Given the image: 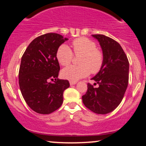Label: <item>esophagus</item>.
I'll list each match as a JSON object with an SVG mask.
<instances>
[{
	"label": "esophagus",
	"mask_w": 146,
	"mask_h": 146,
	"mask_svg": "<svg viewBox=\"0 0 146 146\" xmlns=\"http://www.w3.org/2000/svg\"><path fill=\"white\" fill-rule=\"evenodd\" d=\"M77 84V82H70V84L71 85H75V84Z\"/></svg>",
	"instance_id": "34e87169"
}]
</instances>
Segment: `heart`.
Wrapping results in <instances>:
<instances>
[{
    "label": "heart",
    "mask_w": 146,
    "mask_h": 146,
    "mask_svg": "<svg viewBox=\"0 0 146 146\" xmlns=\"http://www.w3.org/2000/svg\"><path fill=\"white\" fill-rule=\"evenodd\" d=\"M73 53L76 56H81L80 66H69L62 70L61 76L71 82H76L90 74L98 73L104 64V55L97 48L95 42L87 38H79L72 42ZM56 58L62 66H67L71 62L73 53L68 45H60L56 53Z\"/></svg>",
    "instance_id": "heart-1"
}]
</instances>
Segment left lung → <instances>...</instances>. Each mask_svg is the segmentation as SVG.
Returning a JSON list of instances; mask_svg holds the SVG:
<instances>
[{
	"label": "left lung",
	"instance_id": "left-lung-1",
	"mask_svg": "<svg viewBox=\"0 0 146 146\" xmlns=\"http://www.w3.org/2000/svg\"><path fill=\"white\" fill-rule=\"evenodd\" d=\"M100 43L104 55L102 69L91 80L98 88L88 84L82 102L87 108L97 114L112 112L119 105L128 84L129 62L121 45L104 36L92 35Z\"/></svg>",
	"mask_w": 146,
	"mask_h": 146
}]
</instances>
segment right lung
<instances>
[{
  "label": "right lung",
  "mask_w": 146,
  "mask_h": 146,
  "mask_svg": "<svg viewBox=\"0 0 146 146\" xmlns=\"http://www.w3.org/2000/svg\"><path fill=\"white\" fill-rule=\"evenodd\" d=\"M68 40L58 33L42 35L30 43L22 57L20 89L26 103L37 113L48 115L62 104L63 93L70 84L68 80L58 78L60 68L56 53ZM53 79L54 83L50 82Z\"/></svg>",
  "instance_id": "right-lung-1"
}]
</instances>
